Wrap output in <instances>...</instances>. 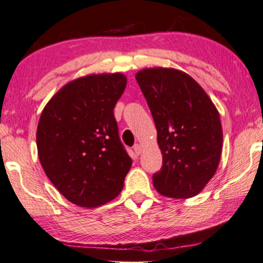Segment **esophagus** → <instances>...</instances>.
I'll use <instances>...</instances> for the list:
<instances>
[{
    "mask_svg": "<svg viewBox=\"0 0 263 263\" xmlns=\"http://www.w3.org/2000/svg\"><path fill=\"white\" fill-rule=\"evenodd\" d=\"M134 152H135V155H140V153L142 152V146L140 145V144H136L135 146H134Z\"/></svg>",
    "mask_w": 263,
    "mask_h": 263,
    "instance_id": "obj_1",
    "label": "esophagus"
}]
</instances>
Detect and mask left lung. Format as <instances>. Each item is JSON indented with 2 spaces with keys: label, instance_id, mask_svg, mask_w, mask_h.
I'll return each instance as SVG.
<instances>
[{
  "label": "left lung",
  "instance_id": "obj_1",
  "mask_svg": "<svg viewBox=\"0 0 263 263\" xmlns=\"http://www.w3.org/2000/svg\"><path fill=\"white\" fill-rule=\"evenodd\" d=\"M157 128L163 165L153 175L162 196H197L216 173L222 152L220 115L205 90L183 71L149 67L135 74Z\"/></svg>",
  "mask_w": 263,
  "mask_h": 263
}]
</instances>
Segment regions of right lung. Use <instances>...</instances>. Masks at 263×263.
I'll return each instance as SVG.
<instances>
[{
	"mask_svg": "<svg viewBox=\"0 0 263 263\" xmlns=\"http://www.w3.org/2000/svg\"><path fill=\"white\" fill-rule=\"evenodd\" d=\"M127 86L121 72L91 73L61 87L37 125L41 165L69 202L97 208L121 193L132 166L118 136L116 102Z\"/></svg>",
	"mask_w": 263,
	"mask_h": 263,
	"instance_id": "obj_1",
	"label": "right lung"
}]
</instances>
